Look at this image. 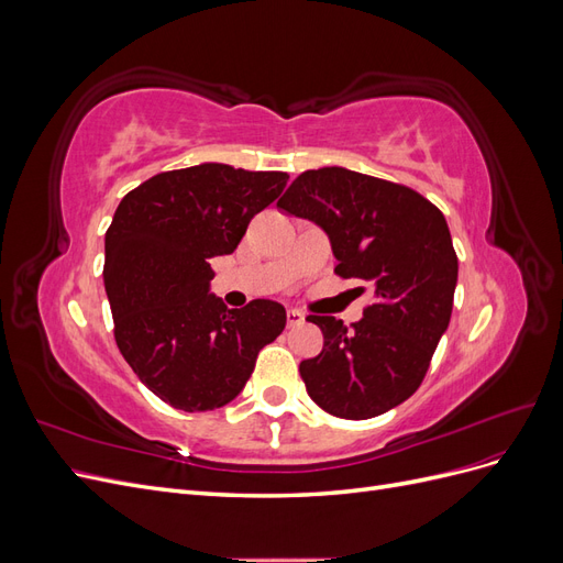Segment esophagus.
<instances>
[{
	"label": "esophagus",
	"mask_w": 563,
	"mask_h": 563,
	"mask_svg": "<svg viewBox=\"0 0 563 563\" xmlns=\"http://www.w3.org/2000/svg\"><path fill=\"white\" fill-rule=\"evenodd\" d=\"M286 321H288V327H300V323L305 321V314L300 312V310H288L286 312Z\"/></svg>",
	"instance_id": "34e87169"
}]
</instances>
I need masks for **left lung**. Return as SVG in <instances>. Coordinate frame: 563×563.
Returning a JSON list of instances; mask_svg holds the SVG:
<instances>
[{
    "mask_svg": "<svg viewBox=\"0 0 563 563\" xmlns=\"http://www.w3.org/2000/svg\"><path fill=\"white\" fill-rule=\"evenodd\" d=\"M277 207L329 234L335 275L373 284L364 317L310 314L323 350L300 362L308 395L323 411L366 420L406 401L420 387L446 333L457 258L446 218L406 185L323 166L300 174Z\"/></svg>",
    "mask_w": 563,
    "mask_h": 563,
    "instance_id": "obj_1",
    "label": "left lung"
}]
</instances>
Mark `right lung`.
Listing matches in <instances>:
<instances>
[{
	"label": "right lung",
	"instance_id": "obj_1",
	"mask_svg": "<svg viewBox=\"0 0 563 563\" xmlns=\"http://www.w3.org/2000/svg\"><path fill=\"white\" fill-rule=\"evenodd\" d=\"M286 180L207 162L152 176L119 201L103 267L117 347L141 383L180 411L230 404L286 327L275 300L230 310L211 294V258L236 249Z\"/></svg>",
	"mask_w": 563,
	"mask_h": 563
}]
</instances>
